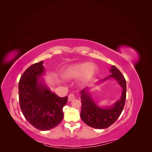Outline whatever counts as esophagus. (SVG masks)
<instances>
[{"label": "esophagus", "instance_id": "obj_1", "mask_svg": "<svg viewBox=\"0 0 152 152\" xmlns=\"http://www.w3.org/2000/svg\"><path fill=\"white\" fill-rule=\"evenodd\" d=\"M74 99H75V96H74V94H70V95L68 96V101H69V102H71V101L73 100Z\"/></svg>", "mask_w": 152, "mask_h": 152}]
</instances>
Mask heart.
<instances>
[{"label": "heart", "mask_w": 152, "mask_h": 152, "mask_svg": "<svg viewBox=\"0 0 152 152\" xmlns=\"http://www.w3.org/2000/svg\"><path fill=\"white\" fill-rule=\"evenodd\" d=\"M97 73L98 67L96 65L83 62L66 66L62 70L61 76L65 80H73L80 77L79 85L84 87L89 84Z\"/></svg>", "instance_id": "1"}]
</instances>
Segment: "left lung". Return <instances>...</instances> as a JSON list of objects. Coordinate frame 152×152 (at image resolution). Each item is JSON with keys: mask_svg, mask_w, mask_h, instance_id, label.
Returning a JSON list of instances; mask_svg holds the SVG:
<instances>
[{"mask_svg": "<svg viewBox=\"0 0 152 152\" xmlns=\"http://www.w3.org/2000/svg\"><path fill=\"white\" fill-rule=\"evenodd\" d=\"M111 75L102 79V82L113 78L122 88L121 98L110 107L102 108L96 103L89 89H84L80 92L82 110L80 117L87 126L95 129H106L115 122L125 105L126 99V81L118 68L112 65L110 70Z\"/></svg>", "mask_w": 152, "mask_h": 152, "instance_id": "8db88e82", "label": "left lung"}]
</instances>
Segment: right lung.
<instances>
[{"mask_svg":"<svg viewBox=\"0 0 152 152\" xmlns=\"http://www.w3.org/2000/svg\"><path fill=\"white\" fill-rule=\"evenodd\" d=\"M43 63H36L26 69L18 89L20 108L26 120L39 130L48 131L62 121L68 97H59L45 84L41 77L45 73Z\"/></svg>","mask_w":152,"mask_h":152,"instance_id":"add662e5","label":"right lung"}]
</instances>
